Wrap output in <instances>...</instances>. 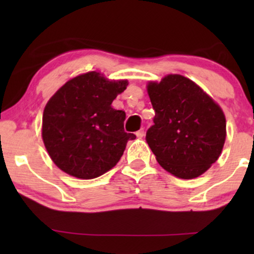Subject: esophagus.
<instances>
[{
  "label": "esophagus",
  "instance_id": "obj_1",
  "mask_svg": "<svg viewBox=\"0 0 254 254\" xmlns=\"http://www.w3.org/2000/svg\"><path fill=\"white\" fill-rule=\"evenodd\" d=\"M136 136H137L138 138H141V137L144 136V129H143V128H141L140 130L136 131Z\"/></svg>",
  "mask_w": 254,
  "mask_h": 254
}]
</instances>
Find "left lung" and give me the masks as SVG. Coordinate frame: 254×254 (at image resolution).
Segmentation results:
<instances>
[{
	"label": "left lung",
	"mask_w": 254,
	"mask_h": 254,
	"mask_svg": "<svg viewBox=\"0 0 254 254\" xmlns=\"http://www.w3.org/2000/svg\"><path fill=\"white\" fill-rule=\"evenodd\" d=\"M155 110L145 140L159 165L182 179L196 178L220 157L227 123L218 104L185 76L147 85Z\"/></svg>",
	"instance_id": "left-lung-1"
}]
</instances>
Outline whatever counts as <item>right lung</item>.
Here are the masks:
<instances>
[{"mask_svg":"<svg viewBox=\"0 0 254 254\" xmlns=\"http://www.w3.org/2000/svg\"><path fill=\"white\" fill-rule=\"evenodd\" d=\"M128 85L97 71L76 76L48 100L43 114V141L54 164L79 179H93L116 166L127 142L126 113L112 102Z\"/></svg>","mask_w":254,"mask_h":254,"instance_id":"add662e5","label":"right lung"}]
</instances>
